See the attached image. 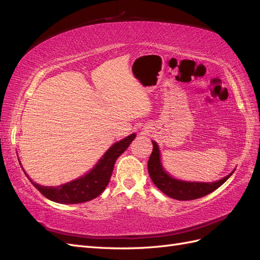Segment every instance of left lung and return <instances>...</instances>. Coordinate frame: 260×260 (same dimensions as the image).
Wrapping results in <instances>:
<instances>
[{"mask_svg":"<svg viewBox=\"0 0 260 260\" xmlns=\"http://www.w3.org/2000/svg\"><path fill=\"white\" fill-rule=\"evenodd\" d=\"M153 152L147 162V169L149 177L153 183L159 190L171 199L178 201H191L201 199L211 192H214L219 186H221L229 179L235 169L222 179L214 181V182H200V181H184L172 177L168 171L164 168L161 162V155L159 146L156 141H152Z\"/></svg>","mask_w":260,"mask_h":260,"instance_id":"left-lung-1","label":"left lung"}]
</instances>
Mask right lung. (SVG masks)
Masks as SVG:
<instances>
[{
	"instance_id": "right-lung-1",
	"label": "right lung",
	"mask_w": 260,
	"mask_h": 260,
	"mask_svg": "<svg viewBox=\"0 0 260 260\" xmlns=\"http://www.w3.org/2000/svg\"><path fill=\"white\" fill-rule=\"evenodd\" d=\"M136 137V133H132V135L114 143L104 153V155H102L99 161L94 165V167L90 171L79 178L58 186H45L36 183L27 175V172L23 169L22 170L30 180V182L46 199H49L52 202L59 204H79L89 202L98 198L105 190L109 180H111L116 159L129 147Z\"/></svg>"
}]
</instances>
